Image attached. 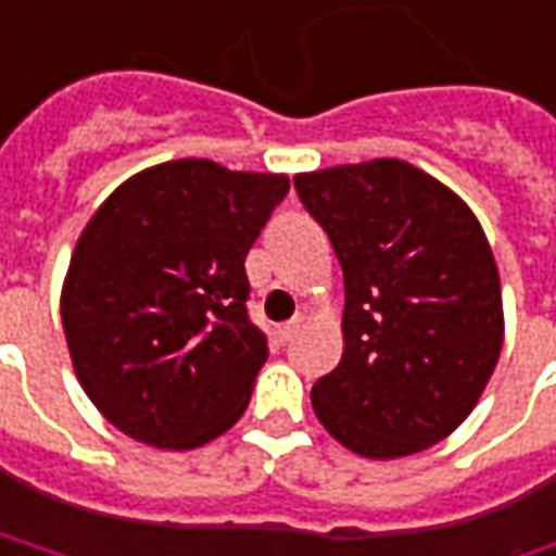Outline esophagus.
Listing matches in <instances>:
<instances>
[{
    "instance_id": "1",
    "label": "esophagus",
    "mask_w": 556,
    "mask_h": 556,
    "mask_svg": "<svg viewBox=\"0 0 556 556\" xmlns=\"http://www.w3.org/2000/svg\"><path fill=\"white\" fill-rule=\"evenodd\" d=\"M298 329H301V316H295V319H289V323H282L277 329V338L286 344V341H292V338L298 336Z\"/></svg>"
}]
</instances>
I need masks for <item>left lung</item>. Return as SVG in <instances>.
Listing matches in <instances>:
<instances>
[{
	"label": "left lung",
	"mask_w": 556,
	"mask_h": 556,
	"mask_svg": "<svg viewBox=\"0 0 556 556\" xmlns=\"http://www.w3.org/2000/svg\"><path fill=\"white\" fill-rule=\"evenodd\" d=\"M344 270V354L311 391L326 431L391 462L450 437L495 372L502 282L462 197L403 160L295 175Z\"/></svg>",
	"instance_id": "1"
}]
</instances>
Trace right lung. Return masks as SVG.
Returning <instances> with one entry per match:
<instances>
[{
    "mask_svg": "<svg viewBox=\"0 0 556 556\" xmlns=\"http://www.w3.org/2000/svg\"><path fill=\"white\" fill-rule=\"evenodd\" d=\"M286 175L212 160L150 165L91 215L61 289L76 378L113 428L197 450L240 421L267 359L245 255Z\"/></svg>",
    "mask_w": 556,
    "mask_h": 556,
    "instance_id": "right-lung-1",
    "label": "right lung"
}]
</instances>
